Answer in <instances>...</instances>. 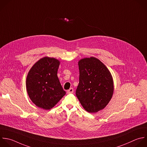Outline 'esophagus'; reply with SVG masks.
Masks as SVG:
<instances>
[{"label": "esophagus", "mask_w": 147, "mask_h": 147, "mask_svg": "<svg viewBox=\"0 0 147 147\" xmlns=\"http://www.w3.org/2000/svg\"><path fill=\"white\" fill-rule=\"evenodd\" d=\"M74 92V89H73V88H70L69 90H67V93H68V94H70V93H73Z\"/></svg>", "instance_id": "34e87169"}]
</instances>
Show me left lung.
Masks as SVG:
<instances>
[{
    "instance_id": "8db88e82",
    "label": "left lung",
    "mask_w": 147,
    "mask_h": 147,
    "mask_svg": "<svg viewBox=\"0 0 147 147\" xmlns=\"http://www.w3.org/2000/svg\"><path fill=\"white\" fill-rule=\"evenodd\" d=\"M79 84L76 94L83 108L95 113L106 107L114 92L111 74L106 66L94 57L78 62Z\"/></svg>"
}]
</instances>
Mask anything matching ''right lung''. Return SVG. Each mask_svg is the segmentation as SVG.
Instances as JSON below:
<instances>
[{
	"instance_id": "obj_1",
	"label": "right lung",
	"mask_w": 147,
	"mask_h": 147,
	"mask_svg": "<svg viewBox=\"0 0 147 147\" xmlns=\"http://www.w3.org/2000/svg\"><path fill=\"white\" fill-rule=\"evenodd\" d=\"M59 61L44 57L31 68L26 78V89L32 102L38 107L50 110L66 94L57 76Z\"/></svg>"
}]
</instances>
